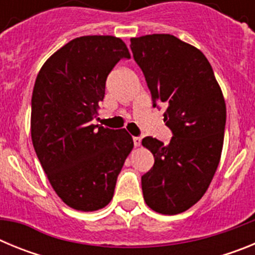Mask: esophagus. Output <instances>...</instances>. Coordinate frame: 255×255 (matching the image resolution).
I'll return each mask as SVG.
<instances>
[{"label": "esophagus", "instance_id": "34e87169", "mask_svg": "<svg viewBox=\"0 0 255 255\" xmlns=\"http://www.w3.org/2000/svg\"><path fill=\"white\" fill-rule=\"evenodd\" d=\"M132 141H134V145H135V147H140L141 139L139 138V136H134V138H132Z\"/></svg>", "mask_w": 255, "mask_h": 255}]
</instances>
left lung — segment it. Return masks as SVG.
I'll use <instances>...</instances> for the list:
<instances>
[{
    "instance_id": "8db88e82",
    "label": "left lung",
    "mask_w": 255,
    "mask_h": 255,
    "mask_svg": "<svg viewBox=\"0 0 255 255\" xmlns=\"http://www.w3.org/2000/svg\"><path fill=\"white\" fill-rule=\"evenodd\" d=\"M130 48L152 94L153 107H166L170 143L145 136L154 157L141 176L145 203L162 215L194 206L208 189L224 145L226 103L206 56L171 34L131 38Z\"/></svg>"
}]
</instances>
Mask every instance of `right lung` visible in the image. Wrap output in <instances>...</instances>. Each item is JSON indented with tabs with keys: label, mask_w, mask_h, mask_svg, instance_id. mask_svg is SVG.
Here are the masks:
<instances>
[{
	"label": "right lung",
	"mask_w": 255,
	"mask_h": 255,
	"mask_svg": "<svg viewBox=\"0 0 255 255\" xmlns=\"http://www.w3.org/2000/svg\"><path fill=\"white\" fill-rule=\"evenodd\" d=\"M130 58L120 38L85 35L70 40L44 62L31 96L30 132L37 157L56 194L76 211L103 208L134 147L125 129L92 124L106 79Z\"/></svg>",
	"instance_id": "1"
}]
</instances>
